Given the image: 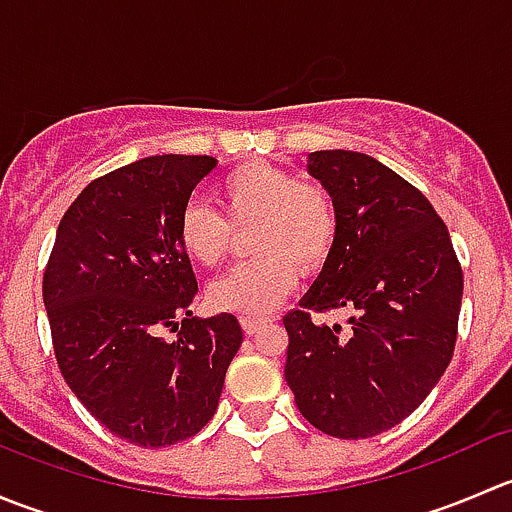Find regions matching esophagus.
I'll list each match as a JSON object with an SVG mask.
<instances>
[{
    "mask_svg": "<svg viewBox=\"0 0 512 512\" xmlns=\"http://www.w3.org/2000/svg\"><path fill=\"white\" fill-rule=\"evenodd\" d=\"M242 329H245V334H257L262 327H265V319H257V317H242L240 319Z\"/></svg>",
    "mask_w": 512,
    "mask_h": 512,
    "instance_id": "34e87169",
    "label": "esophagus"
}]
</instances>
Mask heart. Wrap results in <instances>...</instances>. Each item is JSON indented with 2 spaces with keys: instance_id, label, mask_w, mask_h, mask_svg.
I'll return each instance as SVG.
<instances>
[{
  "instance_id": "b5f03b06",
  "label": "heart",
  "mask_w": 512,
  "mask_h": 512,
  "mask_svg": "<svg viewBox=\"0 0 512 512\" xmlns=\"http://www.w3.org/2000/svg\"><path fill=\"white\" fill-rule=\"evenodd\" d=\"M223 215L203 203L185 205L178 242L200 267H218L230 255L235 232L247 235L255 260L232 267L208 287L218 312L260 317L272 312L302 272L322 270L339 235L332 195L317 183H299L292 170L252 160L232 168L218 188ZM226 220L223 221L222 218Z\"/></svg>"
}]
</instances>
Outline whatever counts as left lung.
Segmentation results:
<instances>
[{"mask_svg":"<svg viewBox=\"0 0 512 512\" xmlns=\"http://www.w3.org/2000/svg\"><path fill=\"white\" fill-rule=\"evenodd\" d=\"M309 175L337 205L339 235L322 272L285 314V379L299 414L334 438H371L423 404L456 347L463 272L426 198L376 158L314 151ZM344 308L353 332L308 309Z\"/></svg>","mask_w":512,"mask_h":512,"instance_id":"obj_1","label":"left lung"}]
</instances>
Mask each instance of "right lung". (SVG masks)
<instances>
[{"instance_id":"obj_1","label":"right lung","mask_w":512,"mask_h":512,"mask_svg":"<svg viewBox=\"0 0 512 512\" xmlns=\"http://www.w3.org/2000/svg\"><path fill=\"white\" fill-rule=\"evenodd\" d=\"M210 156H151L81 190L56 230L44 272L54 354L76 399L113 436L165 448L218 409L242 344L235 314L198 319V282L178 218ZM179 332L168 343L162 332Z\"/></svg>"}]
</instances>
